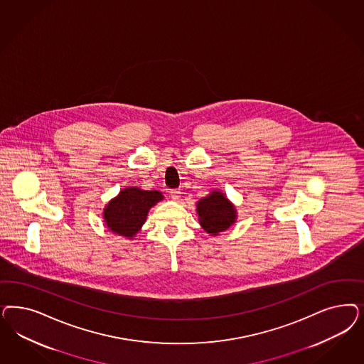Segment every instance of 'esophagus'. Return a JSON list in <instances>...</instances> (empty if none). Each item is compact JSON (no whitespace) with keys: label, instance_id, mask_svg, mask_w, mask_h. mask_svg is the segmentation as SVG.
I'll use <instances>...</instances> for the list:
<instances>
[{"label":"esophagus","instance_id":"esophagus-1","mask_svg":"<svg viewBox=\"0 0 364 364\" xmlns=\"http://www.w3.org/2000/svg\"><path fill=\"white\" fill-rule=\"evenodd\" d=\"M170 196H171V198L174 200H179V197H181V191L179 190H176V188H174V190H170Z\"/></svg>","mask_w":364,"mask_h":364}]
</instances>
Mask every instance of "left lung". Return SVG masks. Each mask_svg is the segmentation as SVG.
<instances>
[{
    "label": "left lung",
    "mask_w": 364,
    "mask_h": 364,
    "mask_svg": "<svg viewBox=\"0 0 364 364\" xmlns=\"http://www.w3.org/2000/svg\"><path fill=\"white\" fill-rule=\"evenodd\" d=\"M197 214L202 229L215 237L237 221V209L221 190L214 188L197 202Z\"/></svg>",
    "instance_id": "left-lung-1"
}]
</instances>
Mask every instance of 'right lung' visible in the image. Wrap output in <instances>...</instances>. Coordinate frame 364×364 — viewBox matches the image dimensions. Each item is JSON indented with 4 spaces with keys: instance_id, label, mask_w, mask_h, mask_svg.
<instances>
[{
    "instance_id": "right-lung-1",
    "label": "right lung",
    "mask_w": 364,
    "mask_h": 364,
    "mask_svg": "<svg viewBox=\"0 0 364 364\" xmlns=\"http://www.w3.org/2000/svg\"><path fill=\"white\" fill-rule=\"evenodd\" d=\"M164 198L158 190H141L136 186L122 188L103 209V220L114 235L134 240L146 223L150 209Z\"/></svg>"
}]
</instances>
